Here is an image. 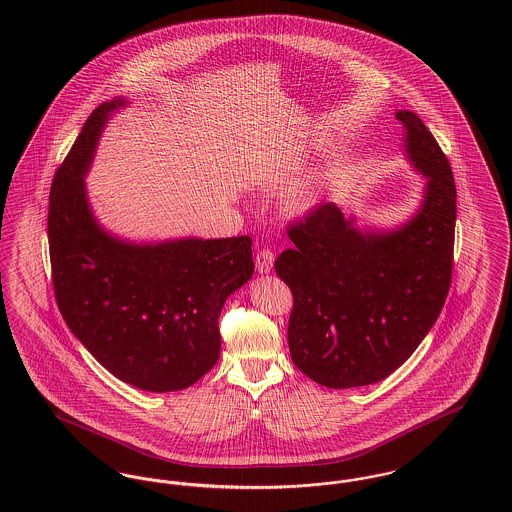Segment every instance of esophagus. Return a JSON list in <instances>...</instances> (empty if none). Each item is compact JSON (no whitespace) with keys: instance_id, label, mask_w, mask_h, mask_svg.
<instances>
[{"instance_id":"34e87169","label":"esophagus","mask_w":512,"mask_h":512,"mask_svg":"<svg viewBox=\"0 0 512 512\" xmlns=\"http://www.w3.org/2000/svg\"><path fill=\"white\" fill-rule=\"evenodd\" d=\"M274 251L272 249H268V247H263L259 253H257V257H255V265H257V270L261 272V274H268L270 270H272V265H274Z\"/></svg>"}]
</instances>
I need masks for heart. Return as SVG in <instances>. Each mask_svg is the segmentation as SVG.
<instances>
[{
  "label": "heart",
  "instance_id": "obj_1",
  "mask_svg": "<svg viewBox=\"0 0 512 512\" xmlns=\"http://www.w3.org/2000/svg\"><path fill=\"white\" fill-rule=\"evenodd\" d=\"M322 194V182L320 180H309L299 186H295L292 192L286 197V207L293 213L307 211L317 203L318 197Z\"/></svg>",
  "mask_w": 512,
  "mask_h": 512
}]
</instances>
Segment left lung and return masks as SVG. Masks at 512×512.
<instances>
[{
    "label": "left lung",
    "mask_w": 512,
    "mask_h": 512,
    "mask_svg": "<svg viewBox=\"0 0 512 512\" xmlns=\"http://www.w3.org/2000/svg\"><path fill=\"white\" fill-rule=\"evenodd\" d=\"M405 147L428 178L424 201L391 232H361L334 203L288 226L292 249L274 270L290 286L293 365L320 386L376 384L403 365L438 320L453 274L457 190L432 132L395 113Z\"/></svg>",
    "instance_id": "left-lung-1"
}]
</instances>
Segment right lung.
I'll return each mask as SVG.
<instances>
[{
	"instance_id": "right-lung-1",
	"label": "right lung",
	"mask_w": 512,
	"mask_h": 512,
	"mask_svg": "<svg viewBox=\"0 0 512 512\" xmlns=\"http://www.w3.org/2000/svg\"><path fill=\"white\" fill-rule=\"evenodd\" d=\"M124 103L99 105L53 176V292L71 332L113 376L140 390H184L219 361L222 305L255 270L251 238L136 245L101 230L84 174L111 111Z\"/></svg>"
}]
</instances>
